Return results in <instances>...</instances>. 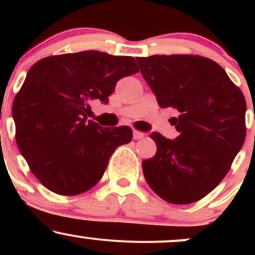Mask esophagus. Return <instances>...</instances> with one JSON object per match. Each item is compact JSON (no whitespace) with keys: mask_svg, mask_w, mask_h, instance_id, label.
I'll use <instances>...</instances> for the list:
<instances>
[{"mask_svg":"<svg viewBox=\"0 0 255 255\" xmlns=\"http://www.w3.org/2000/svg\"><path fill=\"white\" fill-rule=\"evenodd\" d=\"M144 136H145V134L142 133V131H139L136 129L133 130V139L134 140H139V139H141V137H144Z\"/></svg>","mask_w":255,"mask_h":255,"instance_id":"esophagus-1","label":"esophagus"}]
</instances>
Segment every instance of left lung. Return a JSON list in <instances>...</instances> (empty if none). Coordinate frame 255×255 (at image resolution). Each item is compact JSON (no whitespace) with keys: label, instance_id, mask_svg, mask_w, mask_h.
Listing matches in <instances>:
<instances>
[{"label":"left lung","instance_id":"8db88e82","mask_svg":"<svg viewBox=\"0 0 255 255\" xmlns=\"http://www.w3.org/2000/svg\"><path fill=\"white\" fill-rule=\"evenodd\" d=\"M142 77L180 135L151 137L157 152L142 162L146 182L163 200L192 204L206 197L230 170L246 139V99L215 61L199 55L137 57Z\"/></svg>","mask_w":255,"mask_h":255}]
</instances>
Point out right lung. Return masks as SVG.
<instances>
[{
	"label": "right lung",
	"mask_w": 255,
	"mask_h": 255,
	"mask_svg": "<svg viewBox=\"0 0 255 255\" xmlns=\"http://www.w3.org/2000/svg\"><path fill=\"white\" fill-rule=\"evenodd\" d=\"M137 72L134 57L96 50L44 57L31 67L11 113L17 147L45 188L72 197L98 183L133 130L87 121L90 102L107 103L120 79Z\"/></svg>",
	"instance_id": "1"
}]
</instances>
